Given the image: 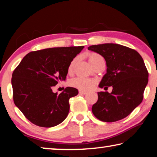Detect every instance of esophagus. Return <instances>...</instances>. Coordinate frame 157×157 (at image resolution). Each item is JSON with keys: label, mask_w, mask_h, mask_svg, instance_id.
Here are the masks:
<instances>
[{"label": "esophagus", "mask_w": 157, "mask_h": 157, "mask_svg": "<svg viewBox=\"0 0 157 157\" xmlns=\"http://www.w3.org/2000/svg\"><path fill=\"white\" fill-rule=\"evenodd\" d=\"M78 92H79V94H83V95H84V94H86L87 93L86 91H82V90H79Z\"/></svg>", "instance_id": "1"}]
</instances>
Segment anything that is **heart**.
<instances>
[{"label":"heart","instance_id":"obj_1","mask_svg":"<svg viewBox=\"0 0 157 157\" xmlns=\"http://www.w3.org/2000/svg\"><path fill=\"white\" fill-rule=\"evenodd\" d=\"M77 61V58H74L70 62L69 65L68 67V72L72 73L74 71V66ZM89 61L91 65L95 68L98 65L101 63H105L104 59L100 54L97 53H91L89 55ZM69 84L71 86L76 88V89L82 90V91H88V90L91 89L96 84V81L94 79L90 78H83L80 77H77L72 79L70 81Z\"/></svg>","mask_w":157,"mask_h":157}]
</instances>
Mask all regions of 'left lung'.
<instances>
[{
	"mask_svg": "<svg viewBox=\"0 0 157 157\" xmlns=\"http://www.w3.org/2000/svg\"><path fill=\"white\" fill-rule=\"evenodd\" d=\"M88 49L99 53L106 62V74L100 88L111 93H98L92 112L100 121L114 122L130 114L142 101L149 73L141 55L134 49L116 44L93 45Z\"/></svg>",
	"mask_w": 157,
	"mask_h": 157,
	"instance_id": "1",
	"label": "left lung"
}]
</instances>
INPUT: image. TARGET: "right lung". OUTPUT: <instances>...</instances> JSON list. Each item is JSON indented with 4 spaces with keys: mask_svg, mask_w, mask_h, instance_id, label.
<instances>
[{
    "mask_svg": "<svg viewBox=\"0 0 157 157\" xmlns=\"http://www.w3.org/2000/svg\"><path fill=\"white\" fill-rule=\"evenodd\" d=\"M84 46L58 47L31 51L13 71L11 83L16 106L31 123L40 127L61 124L69 112V98L78 94L73 87L53 93L65 81L70 62Z\"/></svg>",
    "mask_w": 157,
    "mask_h": 157,
    "instance_id": "add662e5",
    "label": "right lung"
}]
</instances>
